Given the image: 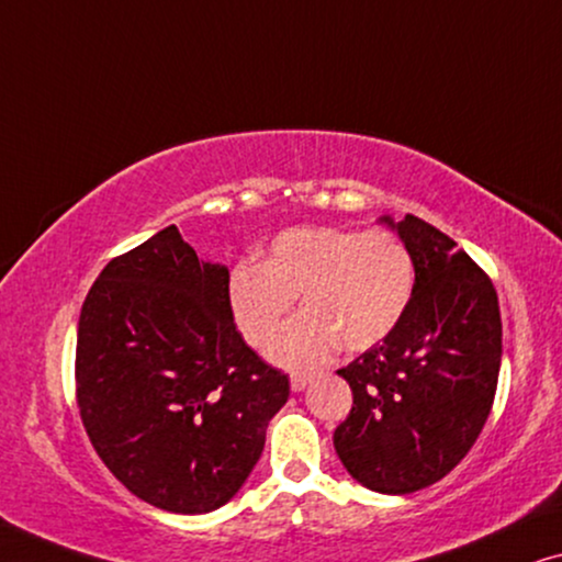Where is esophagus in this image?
Segmentation results:
<instances>
[{
	"label": "esophagus",
	"instance_id": "obj_1",
	"mask_svg": "<svg viewBox=\"0 0 562 562\" xmlns=\"http://www.w3.org/2000/svg\"><path fill=\"white\" fill-rule=\"evenodd\" d=\"M307 384H311V376H305V374H292V376H290L292 392H303Z\"/></svg>",
	"mask_w": 562,
	"mask_h": 562
}]
</instances>
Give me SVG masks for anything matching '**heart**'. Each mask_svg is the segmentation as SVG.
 <instances>
[{"label":"heart","instance_id":"heart-1","mask_svg":"<svg viewBox=\"0 0 562 562\" xmlns=\"http://www.w3.org/2000/svg\"><path fill=\"white\" fill-rule=\"evenodd\" d=\"M413 288V255L392 232L292 226L259 251L257 265L228 272L226 303L244 341L262 346L300 294L304 313L267 346V359L313 369L338 341L346 351L384 341L405 318Z\"/></svg>","mask_w":562,"mask_h":562}]
</instances>
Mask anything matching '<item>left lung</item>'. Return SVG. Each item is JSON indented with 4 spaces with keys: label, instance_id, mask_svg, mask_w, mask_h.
I'll use <instances>...</instances> for the list:
<instances>
[{
    "label": "left lung",
    "instance_id": "8db88e82",
    "mask_svg": "<svg viewBox=\"0 0 562 562\" xmlns=\"http://www.w3.org/2000/svg\"><path fill=\"white\" fill-rule=\"evenodd\" d=\"M379 221L413 255V300L384 341L338 369L353 407L334 446L361 486L397 496L453 471L484 430L499 379L502 315L492 280L450 236L413 213Z\"/></svg>",
    "mask_w": 562,
    "mask_h": 562
}]
</instances>
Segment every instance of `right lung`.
Wrapping results in <instances>:
<instances>
[{
    "label": "right lung",
    "instance_id": "right-lung-1",
    "mask_svg": "<svg viewBox=\"0 0 562 562\" xmlns=\"http://www.w3.org/2000/svg\"><path fill=\"white\" fill-rule=\"evenodd\" d=\"M226 284L168 226L101 270L78 318L83 428L134 496L176 515L234 499L290 397L236 330Z\"/></svg>",
    "mask_w": 562,
    "mask_h": 562
}]
</instances>
